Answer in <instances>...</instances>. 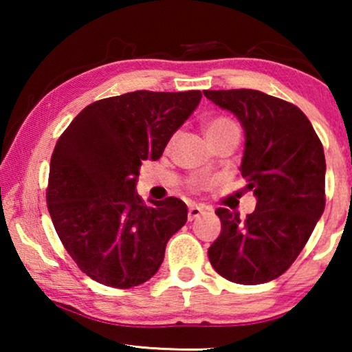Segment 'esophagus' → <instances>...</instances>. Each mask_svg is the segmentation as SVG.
<instances>
[{"instance_id":"esophagus-1","label":"esophagus","mask_w":352,"mask_h":352,"mask_svg":"<svg viewBox=\"0 0 352 352\" xmlns=\"http://www.w3.org/2000/svg\"><path fill=\"white\" fill-rule=\"evenodd\" d=\"M210 208H206L204 205H190L189 206V213H187V219L189 221H194L199 218V216L208 213Z\"/></svg>"}]
</instances>
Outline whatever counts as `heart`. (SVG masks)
Instances as JSON below:
<instances>
[{
  "mask_svg": "<svg viewBox=\"0 0 352 352\" xmlns=\"http://www.w3.org/2000/svg\"><path fill=\"white\" fill-rule=\"evenodd\" d=\"M229 129H237L232 120L226 117H218V118H213L208 124H206L205 133H206V138H208V136H213V134L229 131Z\"/></svg>",
  "mask_w": 352,
  "mask_h": 352,
  "instance_id": "heart-1",
  "label": "heart"
}]
</instances>
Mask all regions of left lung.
Segmentation results:
<instances>
[{
    "mask_svg": "<svg viewBox=\"0 0 352 352\" xmlns=\"http://www.w3.org/2000/svg\"><path fill=\"white\" fill-rule=\"evenodd\" d=\"M245 129L242 176L256 195L247 219L218 208L221 235L208 248L214 271L259 285L280 277L305 248L325 208V155L296 105L254 89L204 91Z\"/></svg>",
    "mask_w": 352,
    "mask_h": 352,
    "instance_id": "left-lung-1",
    "label": "left lung"
}]
</instances>
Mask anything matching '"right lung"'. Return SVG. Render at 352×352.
Listing matches in <instances>:
<instances>
[{"instance_id":"add662e5","label":"right lung","mask_w":352,"mask_h":352,"mask_svg":"<svg viewBox=\"0 0 352 352\" xmlns=\"http://www.w3.org/2000/svg\"><path fill=\"white\" fill-rule=\"evenodd\" d=\"M200 91H134L96 100L60 134L51 157L47 210L81 271L113 288L147 282L168 240L187 221L176 197L144 204L136 194L142 160H158L194 112Z\"/></svg>"}]
</instances>
